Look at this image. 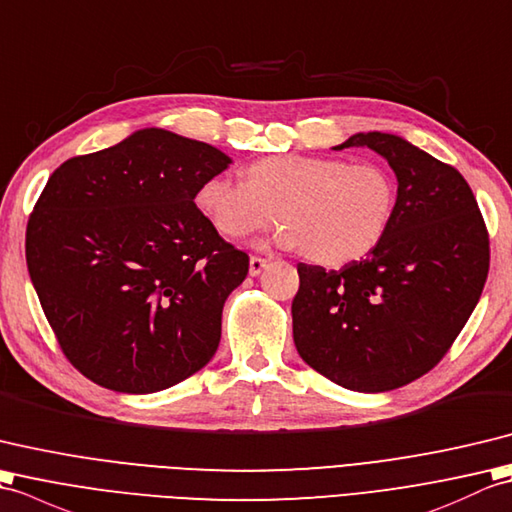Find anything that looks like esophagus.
<instances>
[{
    "mask_svg": "<svg viewBox=\"0 0 512 512\" xmlns=\"http://www.w3.org/2000/svg\"><path fill=\"white\" fill-rule=\"evenodd\" d=\"M269 260L267 258H260V256H252L249 258V276H258L260 271L267 267Z\"/></svg>",
    "mask_w": 512,
    "mask_h": 512,
    "instance_id": "1",
    "label": "esophagus"
}]
</instances>
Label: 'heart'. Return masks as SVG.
<instances>
[{
  "instance_id": "heart-1",
  "label": "heart",
  "mask_w": 512,
  "mask_h": 512,
  "mask_svg": "<svg viewBox=\"0 0 512 512\" xmlns=\"http://www.w3.org/2000/svg\"><path fill=\"white\" fill-rule=\"evenodd\" d=\"M195 203L221 236L241 241L278 217L276 243L339 267L368 256L394 217L396 181L379 162L271 155L245 168V181L208 177Z\"/></svg>"
}]
</instances>
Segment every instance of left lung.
I'll use <instances>...</instances> for the list:
<instances>
[{
	"mask_svg": "<svg viewBox=\"0 0 512 512\" xmlns=\"http://www.w3.org/2000/svg\"><path fill=\"white\" fill-rule=\"evenodd\" d=\"M342 149L388 160L394 217L366 260L339 271L298 265L293 342L342 388L388 392L434 368L467 324L488 276V232L458 170L399 135L355 133Z\"/></svg>",
	"mask_w": 512,
	"mask_h": 512,
	"instance_id": "1",
	"label": "left lung"
}]
</instances>
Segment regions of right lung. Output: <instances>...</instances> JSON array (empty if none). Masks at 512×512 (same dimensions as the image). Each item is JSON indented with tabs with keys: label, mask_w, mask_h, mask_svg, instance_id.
Here are the masks:
<instances>
[{
	"label": "right lung",
	"mask_w": 512,
	"mask_h": 512,
	"mask_svg": "<svg viewBox=\"0 0 512 512\" xmlns=\"http://www.w3.org/2000/svg\"><path fill=\"white\" fill-rule=\"evenodd\" d=\"M230 164L206 142L140 129L50 175L26 263L61 350L87 379L151 394L214 357L249 256L223 241L195 195Z\"/></svg>",
	"instance_id": "right-lung-1"
}]
</instances>
